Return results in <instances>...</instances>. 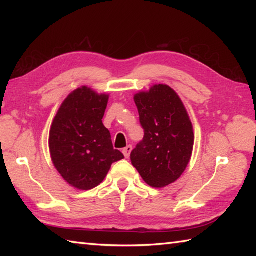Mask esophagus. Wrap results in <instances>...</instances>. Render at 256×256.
Instances as JSON below:
<instances>
[{"label": "esophagus", "instance_id": "34e87169", "mask_svg": "<svg viewBox=\"0 0 256 256\" xmlns=\"http://www.w3.org/2000/svg\"><path fill=\"white\" fill-rule=\"evenodd\" d=\"M131 152H132V146H131V145H128V146H126V148H123L122 153H123L125 158H128L130 154H131Z\"/></svg>", "mask_w": 256, "mask_h": 256}]
</instances>
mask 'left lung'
<instances>
[{"label": "left lung", "mask_w": 256, "mask_h": 256, "mask_svg": "<svg viewBox=\"0 0 256 256\" xmlns=\"http://www.w3.org/2000/svg\"><path fill=\"white\" fill-rule=\"evenodd\" d=\"M144 138L131 153L132 165L153 188H164L182 175L192 155L194 134L176 91L154 84L134 94Z\"/></svg>", "instance_id": "obj_1"}]
</instances>
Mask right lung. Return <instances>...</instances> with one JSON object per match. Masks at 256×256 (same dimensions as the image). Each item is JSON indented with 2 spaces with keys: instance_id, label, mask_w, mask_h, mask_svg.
Wrapping results in <instances>:
<instances>
[{
  "instance_id": "add662e5",
  "label": "right lung",
  "mask_w": 256,
  "mask_h": 256,
  "mask_svg": "<svg viewBox=\"0 0 256 256\" xmlns=\"http://www.w3.org/2000/svg\"><path fill=\"white\" fill-rule=\"evenodd\" d=\"M108 101V94L82 86L64 100L54 118L48 140L52 164L76 189L99 186L113 162L124 158L102 123Z\"/></svg>"
}]
</instances>
